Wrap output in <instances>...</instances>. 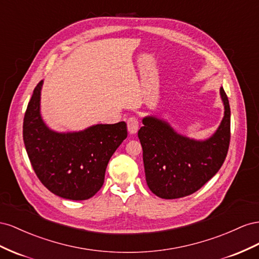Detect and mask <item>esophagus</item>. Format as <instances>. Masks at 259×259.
Listing matches in <instances>:
<instances>
[{
  "mask_svg": "<svg viewBox=\"0 0 259 259\" xmlns=\"http://www.w3.org/2000/svg\"><path fill=\"white\" fill-rule=\"evenodd\" d=\"M127 127H128V131L130 132L131 135L137 134V131L139 129V120L137 117H129L127 120Z\"/></svg>",
  "mask_w": 259,
  "mask_h": 259,
  "instance_id": "esophagus-1",
  "label": "esophagus"
}]
</instances>
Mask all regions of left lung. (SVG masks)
<instances>
[{
	"label": "left lung",
	"instance_id": "obj_1",
	"mask_svg": "<svg viewBox=\"0 0 259 259\" xmlns=\"http://www.w3.org/2000/svg\"><path fill=\"white\" fill-rule=\"evenodd\" d=\"M220 95L225 116L219 128L206 141L178 135L169 123L145 117L138 137L143 149L146 183L161 198H179L194 193L215 176L230 144V105L224 88Z\"/></svg>",
	"mask_w": 259,
	"mask_h": 259
}]
</instances>
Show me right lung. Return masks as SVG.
Returning a JSON list of instances; mask_svg holds the SVG:
<instances>
[{
    "label": "right lung",
    "mask_w": 259,
    "mask_h": 259,
    "mask_svg": "<svg viewBox=\"0 0 259 259\" xmlns=\"http://www.w3.org/2000/svg\"><path fill=\"white\" fill-rule=\"evenodd\" d=\"M43 81L36 84L25 113L23 138L39 180L55 195L72 201L92 197L104 183L112 155L127 138V123L97 124L80 132L58 134L40 115Z\"/></svg>",
    "instance_id": "obj_1"
}]
</instances>
